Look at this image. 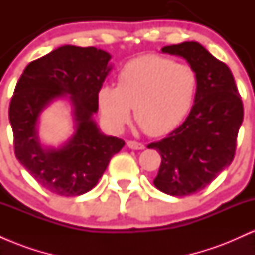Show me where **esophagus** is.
<instances>
[{
	"instance_id": "obj_1",
	"label": "esophagus",
	"mask_w": 255,
	"mask_h": 255,
	"mask_svg": "<svg viewBox=\"0 0 255 255\" xmlns=\"http://www.w3.org/2000/svg\"><path fill=\"white\" fill-rule=\"evenodd\" d=\"M128 147L131 148V150H144L145 145L141 144V142H136V141H128L127 142Z\"/></svg>"
}]
</instances>
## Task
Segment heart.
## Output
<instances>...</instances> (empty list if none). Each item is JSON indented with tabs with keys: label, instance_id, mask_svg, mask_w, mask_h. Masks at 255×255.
Returning <instances> with one entry per match:
<instances>
[{
	"label": "heart",
	"instance_id": "1",
	"mask_svg": "<svg viewBox=\"0 0 255 255\" xmlns=\"http://www.w3.org/2000/svg\"><path fill=\"white\" fill-rule=\"evenodd\" d=\"M198 78L189 64L168 57L142 55L128 61L118 74V86L98 91V107L104 124L121 130L134 118L146 133L168 134L184 119L194 102Z\"/></svg>",
	"mask_w": 255,
	"mask_h": 255
}]
</instances>
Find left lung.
I'll use <instances>...</instances> for the list:
<instances>
[{
	"mask_svg": "<svg viewBox=\"0 0 255 255\" xmlns=\"http://www.w3.org/2000/svg\"><path fill=\"white\" fill-rule=\"evenodd\" d=\"M183 57L198 78L194 104L186 121L148 148L159 152L162 163L154 186L174 197L194 194L233 162L244 105L227 64L198 42L162 48Z\"/></svg>",
	"mask_w": 255,
	"mask_h": 255,
	"instance_id": "8db88e82",
	"label": "left lung"
}]
</instances>
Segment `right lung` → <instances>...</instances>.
<instances>
[{
	"label": "right lung",
	"instance_id": "obj_1",
	"mask_svg": "<svg viewBox=\"0 0 255 255\" xmlns=\"http://www.w3.org/2000/svg\"><path fill=\"white\" fill-rule=\"evenodd\" d=\"M110 54L89 46L63 45L26 66L9 105L16 159L43 188L62 197L91 191L122 139L101 133L93 121L101 90L111 64ZM70 95L76 131L58 149L43 148L37 137L40 113L54 99Z\"/></svg>",
	"mask_w": 255,
	"mask_h": 255
}]
</instances>
